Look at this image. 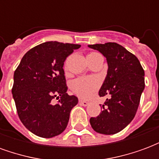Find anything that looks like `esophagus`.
Returning <instances> with one entry per match:
<instances>
[{"mask_svg": "<svg viewBox=\"0 0 159 159\" xmlns=\"http://www.w3.org/2000/svg\"><path fill=\"white\" fill-rule=\"evenodd\" d=\"M79 103L81 106H83V107H87L89 102V101H87V100H79Z\"/></svg>", "mask_w": 159, "mask_h": 159, "instance_id": "34e87169", "label": "esophagus"}]
</instances>
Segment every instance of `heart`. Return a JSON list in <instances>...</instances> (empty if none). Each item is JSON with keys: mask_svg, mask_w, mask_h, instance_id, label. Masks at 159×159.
<instances>
[{"mask_svg": "<svg viewBox=\"0 0 159 159\" xmlns=\"http://www.w3.org/2000/svg\"><path fill=\"white\" fill-rule=\"evenodd\" d=\"M96 53V52H91ZM100 86V80L93 76H83L76 79L72 83L73 93L82 99H90L95 93Z\"/></svg>", "mask_w": 159, "mask_h": 159, "instance_id": "obj_1", "label": "heart"}]
</instances>
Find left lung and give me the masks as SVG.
<instances>
[{
  "label": "left lung",
  "mask_w": 159,
  "mask_h": 159,
  "mask_svg": "<svg viewBox=\"0 0 159 159\" xmlns=\"http://www.w3.org/2000/svg\"><path fill=\"white\" fill-rule=\"evenodd\" d=\"M89 47L107 59V75L99 95L110 96L100 115L90 118V124L97 133L114 134L128 126L136 114L145 89V72L139 59L116 42Z\"/></svg>",
  "instance_id": "left-lung-1"
}]
</instances>
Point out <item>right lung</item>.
Masks as SVG:
<instances>
[{
	"label": "right lung",
	"instance_id": "add662e5",
	"mask_svg": "<svg viewBox=\"0 0 159 159\" xmlns=\"http://www.w3.org/2000/svg\"><path fill=\"white\" fill-rule=\"evenodd\" d=\"M81 45L47 42L24 55L13 75L12 93L19 119L31 133L43 138L59 135L66 129L73 107L78 103L68 95L66 59ZM54 98L58 102L54 104Z\"/></svg>",
	"mask_w": 159,
	"mask_h": 159
}]
</instances>
